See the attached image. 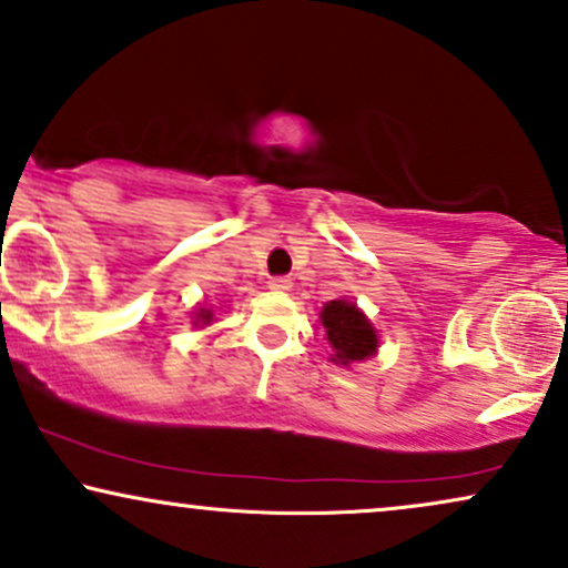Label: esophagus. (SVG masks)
I'll use <instances>...</instances> for the list:
<instances>
[{
	"instance_id": "34e87169",
	"label": "esophagus",
	"mask_w": 568,
	"mask_h": 568,
	"mask_svg": "<svg viewBox=\"0 0 568 568\" xmlns=\"http://www.w3.org/2000/svg\"><path fill=\"white\" fill-rule=\"evenodd\" d=\"M270 288L272 291H291V277H285V275H275V277H270Z\"/></svg>"
}]
</instances>
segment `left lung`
Returning <instances> with one entry per match:
<instances>
[{"label": "left lung", "instance_id": "8db88e82", "mask_svg": "<svg viewBox=\"0 0 568 568\" xmlns=\"http://www.w3.org/2000/svg\"><path fill=\"white\" fill-rule=\"evenodd\" d=\"M322 325L327 329L329 346L335 348L333 362H362L377 351L375 327L348 301H329L322 308Z\"/></svg>", "mask_w": 568, "mask_h": 568}]
</instances>
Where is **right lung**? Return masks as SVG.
I'll use <instances>...</instances> for the list:
<instances>
[{
    "instance_id": "obj_1",
    "label": "right lung",
    "mask_w": 568,
    "mask_h": 568,
    "mask_svg": "<svg viewBox=\"0 0 568 568\" xmlns=\"http://www.w3.org/2000/svg\"><path fill=\"white\" fill-rule=\"evenodd\" d=\"M199 320L204 322V325H210V320H212V312H204V308H201V312H199ZM199 320H196V322H199Z\"/></svg>"
}]
</instances>
